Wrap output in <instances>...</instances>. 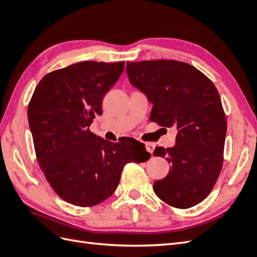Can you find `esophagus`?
Returning <instances> with one entry per match:
<instances>
[{"label":"esophagus","instance_id":"obj_1","mask_svg":"<svg viewBox=\"0 0 257 257\" xmlns=\"http://www.w3.org/2000/svg\"><path fill=\"white\" fill-rule=\"evenodd\" d=\"M145 146H146V149H147L148 153H150L151 155H153L156 145L154 143H150V142H147V143H145Z\"/></svg>","mask_w":257,"mask_h":257}]
</instances>
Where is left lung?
<instances>
[{"label":"left lung","instance_id":"1","mask_svg":"<svg viewBox=\"0 0 257 257\" xmlns=\"http://www.w3.org/2000/svg\"><path fill=\"white\" fill-rule=\"evenodd\" d=\"M130 83L153 103L150 120L178 130L176 145L156 147L168 175L154 183L156 195L177 208L208 196L221 172L226 120L214 83L195 66L175 60L127 62Z\"/></svg>","mask_w":257,"mask_h":257}]
</instances>
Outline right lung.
<instances>
[{
	"label": "right lung",
	"mask_w": 257,
	"mask_h": 257,
	"mask_svg": "<svg viewBox=\"0 0 257 257\" xmlns=\"http://www.w3.org/2000/svg\"><path fill=\"white\" fill-rule=\"evenodd\" d=\"M123 68V61H82L54 71L38 83L28 104L38 163L55 193L71 204L87 207L106 200L123 166L150 158L135 139L112 143L89 129Z\"/></svg>",
	"instance_id": "1"
}]
</instances>
